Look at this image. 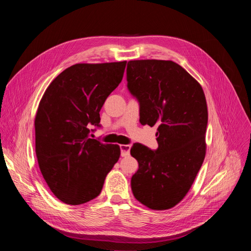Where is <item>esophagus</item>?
<instances>
[{
	"instance_id": "obj_1",
	"label": "esophagus",
	"mask_w": 251,
	"mask_h": 251,
	"mask_svg": "<svg viewBox=\"0 0 251 251\" xmlns=\"http://www.w3.org/2000/svg\"><path fill=\"white\" fill-rule=\"evenodd\" d=\"M130 150L131 146L130 144H121L120 146V154L123 157H126L130 155Z\"/></svg>"
}]
</instances>
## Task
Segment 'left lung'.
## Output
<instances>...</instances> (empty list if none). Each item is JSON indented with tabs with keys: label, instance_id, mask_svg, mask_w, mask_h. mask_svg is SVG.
<instances>
[{
	"label": "left lung",
	"instance_id": "1",
	"mask_svg": "<svg viewBox=\"0 0 251 251\" xmlns=\"http://www.w3.org/2000/svg\"><path fill=\"white\" fill-rule=\"evenodd\" d=\"M127 90L139 102L142 126H157V150L134 143L138 171L133 195L151 209L177 205L191 188L205 157L207 105L200 83L172 60H130Z\"/></svg>",
	"mask_w": 251,
	"mask_h": 251
}]
</instances>
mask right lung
Instances as JSON below:
<instances>
[{
  "instance_id": "obj_1",
  "label": "right lung",
  "mask_w": 251,
  "mask_h": 251,
  "mask_svg": "<svg viewBox=\"0 0 251 251\" xmlns=\"http://www.w3.org/2000/svg\"><path fill=\"white\" fill-rule=\"evenodd\" d=\"M126 62L76 64L45 91L36 112L35 153L41 173L60 201L78 205L100 194L120 156L117 144L90 138L100 112L123 80Z\"/></svg>"
}]
</instances>
